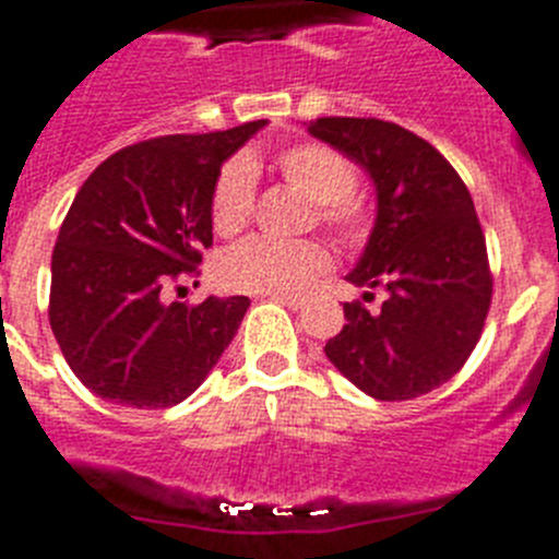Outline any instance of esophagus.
I'll return each instance as SVG.
<instances>
[{
	"label": "esophagus",
	"mask_w": 559,
	"mask_h": 559,
	"mask_svg": "<svg viewBox=\"0 0 559 559\" xmlns=\"http://www.w3.org/2000/svg\"><path fill=\"white\" fill-rule=\"evenodd\" d=\"M269 299L280 305H288L290 310H299L305 305V296H290V294H269Z\"/></svg>",
	"instance_id": "obj_1"
}]
</instances>
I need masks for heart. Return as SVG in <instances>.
Returning a JSON list of instances; mask_svg holds the SVG:
<instances>
[{"instance_id":"heart-1","label":"heart","mask_w":559,"mask_h":559,"mask_svg":"<svg viewBox=\"0 0 559 559\" xmlns=\"http://www.w3.org/2000/svg\"><path fill=\"white\" fill-rule=\"evenodd\" d=\"M283 181L313 201L310 224L328 226L344 243H360L372 226V206L355 190L353 162L324 142H294L274 153ZM254 165L243 156L226 162L210 192L215 235L235 237L254 215ZM333 265V254L316 237L274 243L251 237L215 260V283L235 294H296Z\"/></svg>"}]
</instances>
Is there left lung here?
I'll return each mask as SVG.
<instances>
[{
	"mask_svg": "<svg viewBox=\"0 0 559 559\" xmlns=\"http://www.w3.org/2000/svg\"><path fill=\"white\" fill-rule=\"evenodd\" d=\"M308 131L372 176L378 221L347 280L389 290L378 310L344 305L347 324L324 353L372 397L428 394L471 358L492 302V271L471 192L431 142L394 122L319 117Z\"/></svg>",
	"mask_w": 559,
	"mask_h": 559,
	"instance_id": "obj_1",
	"label": "left lung"
}]
</instances>
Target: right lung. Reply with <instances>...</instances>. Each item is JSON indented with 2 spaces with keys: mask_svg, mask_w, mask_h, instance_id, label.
I'll list each match as a JSON object with an SVG mask.
<instances>
[{
  "mask_svg": "<svg viewBox=\"0 0 559 559\" xmlns=\"http://www.w3.org/2000/svg\"><path fill=\"white\" fill-rule=\"evenodd\" d=\"M263 126L136 142L111 153L78 190L52 251L49 328L97 397L176 406L235 338L249 296L165 305L162 288L199 274L201 251L212 246L215 176Z\"/></svg>",
  "mask_w": 559,
  "mask_h": 559,
  "instance_id": "add662e5",
  "label": "right lung"
}]
</instances>
